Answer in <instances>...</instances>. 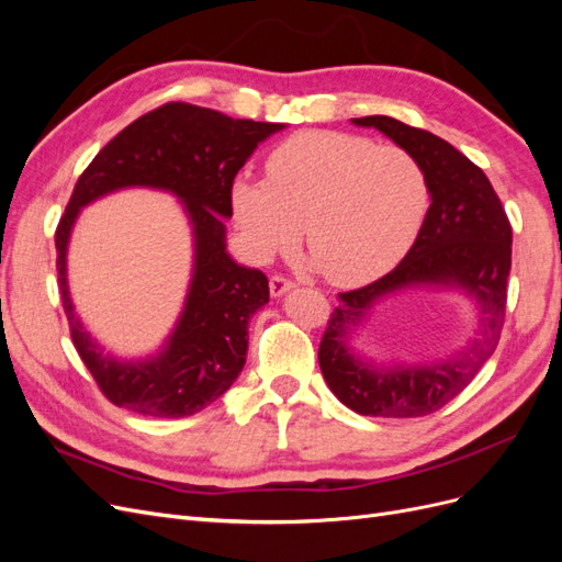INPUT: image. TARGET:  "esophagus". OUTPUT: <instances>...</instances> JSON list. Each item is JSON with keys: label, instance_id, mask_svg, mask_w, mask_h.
I'll return each mask as SVG.
<instances>
[{"label": "esophagus", "instance_id": "34e87169", "mask_svg": "<svg viewBox=\"0 0 562 562\" xmlns=\"http://www.w3.org/2000/svg\"><path fill=\"white\" fill-rule=\"evenodd\" d=\"M291 288H295V283L291 279L281 277V274H274V277L269 279V291H271V295H274V297H281L283 293L291 291Z\"/></svg>", "mask_w": 562, "mask_h": 562}]
</instances>
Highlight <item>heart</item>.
<instances>
[{"instance_id":"heart-1","label":"heart","mask_w":562,"mask_h":562,"mask_svg":"<svg viewBox=\"0 0 562 562\" xmlns=\"http://www.w3.org/2000/svg\"><path fill=\"white\" fill-rule=\"evenodd\" d=\"M232 201L255 258L291 252L304 227L326 279L356 285L382 277L411 248L427 211V178L403 147L316 131L279 145L267 182L239 180Z\"/></svg>"}]
</instances>
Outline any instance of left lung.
Masks as SVG:
<instances>
[{
    "instance_id": "8db88e82",
    "label": "left lung",
    "mask_w": 562,
    "mask_h": 562,
    "mask_svg": "<svg viewBox=\"0 0 562 562\" xmlns=\"http://www.w3.org/2000/svg\"><path fill=\"white\" fill-rule=\"evenodd\" d=\"M353 124L378 128L411 151L427 178L431 206L396 269L337 295L339 304L318 345V366L333 394L353 413L424 417L462 394L499 345L512 271V223L487 176L448 140L384 114L353 119ZM415 282L467 290L480 304V337L454 360L436 367L375 371L356 360L348 333L380 296Z\"/></svg>"
}]
</instances>
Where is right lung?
Here are the masks:
<instances>
[{"instance_id":"add662e5","label":"right lung","mask_w":562,"mask_h":562,"mask_svg":"<svg viewBox=\"0 0 562 562\" xmlns=\"http://www.w3.org/2000/svg\"><path fill=\"white\" fill-rule=\"evenodd\" d=\"M283 124L232 119L190 103H166L135 119L98 151L75 184L56 227L58 285L70 335L98 389L116 407L147 417H190L239 378L248 318L269 302L260 269L236 265L225 250L232 184L252 149ZM173 191L195 225V277L186 312L165 351L149 362L105 357L80 328L66 293L64 252L78 209L122 186Z\"/></svg>"}]
</instances>
